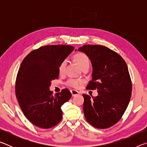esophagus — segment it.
Returning a JSON list of instances; mask_svg holds the SVG:
<instances>
[{
  "label": "esophagus",
  "instance_id": "esophagus-1",
  "mask_svg": "<svg viewBox=\"0 0 147 147\" xmlns=\"http://www.w3.org/2000/svg\"><path fill=\"white\" fill-rule=\"evenodd\" d=\"M71 93L72 96H76V95H78V94H79V92L76 90H74V89H72V90H71Z\"/></svg>",
  "mask_w": 147,
  "mask_h": 147
}]
</instances>
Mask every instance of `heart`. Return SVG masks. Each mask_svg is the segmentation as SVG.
Returning <instances> with one entry per match:
<instances>
[{
  "mask_svg": "<svg viewBox=\"0 0 147 147\" xmlns=\"http://www.w3.org/2000/svg\"><path fill=\"white\" fill-rule=\"evenodd\" d=\"M74 61L82 69H84L86 68H89L90 61L88 57V56L84 53H78L74 56ZM67 67V61L63 60L61 62L58 67L59 73L60 74H63L65 73ZM84 84V81L82 80L76 79V78H70L67 81L66 84L69 86L73 88H79Z\"/></svg>",
  "mask_w": 147,
  "mask_h": 147,
  "instance_id": "b5f03b06",
  "label": "heart"
}]
</instances>
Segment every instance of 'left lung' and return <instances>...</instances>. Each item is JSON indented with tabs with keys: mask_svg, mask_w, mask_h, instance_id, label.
I'll return each instance as SVG.
<instances>
[{
	"mask_svg": "<svg viewBox=\"0 0 147 147\" xmlns=\"http://www.w3.org/2000/svg\"><path fill=\"white\" fill-rule=\"evenodd\" d=\"M78 51L89 57L93 67L92 80L87 89L98 91L92 97L83 94L84 113L94 127L108 128L121 119L131 94V81L127 65L115 51L104 46L85 45Z\"/></svg>",
	"mask_w": 147,
	"mask_h": 147,
	"instance_id": "1",
	"label": "left lung"
}]
</instances>
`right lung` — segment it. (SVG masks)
I'll return each instance as SVG.
<instances>
[{"label":"right lung","mask_w":147,"mask_h":147,"mask_svg":"<svg viewBox=\"0 0 147 147\" xmlns=\"http://www.w3.org/2000/svg\"><path fill=\"white\" fill-rule=\"evenodd\" d=\"M74 49L64 45L41 47L30 52L20 66L16 82L17 100L24 116L39 128H52L61 120V107L71 93L63 89L54 94L49 87L58 78L59 64Z\"/></svg>","instance_id":"1"}]
</instances>
